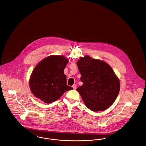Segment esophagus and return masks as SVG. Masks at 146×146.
<instances>
[{"instance_id": "esophagus-1", "label": "esophagus", "mask_w": 146, "mask_h": 146, "mask_svg": "<svg viewBox=\"0 0 146 146\" xmlns=\"http://www.w3.org/2000/svg\"><path fill=\"white\" fill-rule=\"evenodd\" d=\"M76 87H77V85H76V84H74V85L72 86V88H73V89H76Z\"/></svg>"}]
</instances>
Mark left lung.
I'll return each mask as SVG.
<instances>
[{
    "instance_id": "left-lung-1",
    "label": "left lung",
    "mask_w": 146,
    "mask_h": 146,
    "mask_svg": "<svg viewBox=\"0 0 146 146\" xmlns=\"http://www.w3.org/2000/svg\"><path fill=\"white\" fill-rule=\"evenodd\" d=\"M83 85L77 88L86 106L94 111H102L115 102L120 90V81L111 66L102 60L89 56L77 62Z\"/></svg>"
}]
</instances>
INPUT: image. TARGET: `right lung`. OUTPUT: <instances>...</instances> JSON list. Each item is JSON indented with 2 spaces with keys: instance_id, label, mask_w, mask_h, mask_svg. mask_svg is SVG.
Wrapping results in <instances>:
<instances>
[{
  "instance_id": "obj_1",
  "label": "right lung",
  "mask_w": 146,
  "mask_h": 146,
  "mask_svg": "<svg viewBox=\"0 0 146 146\" xmlns=\"http://www.w3.org/2000/svg\"><path fill=\"white\" fill-rule=\"evenodd\" d=\"M68 62V58L59 55L50 56L40 62L29 78L32 94L44 103L50 104L72 89L66 84V76L64 73Z\"/></svg>"
}]
</instances>
